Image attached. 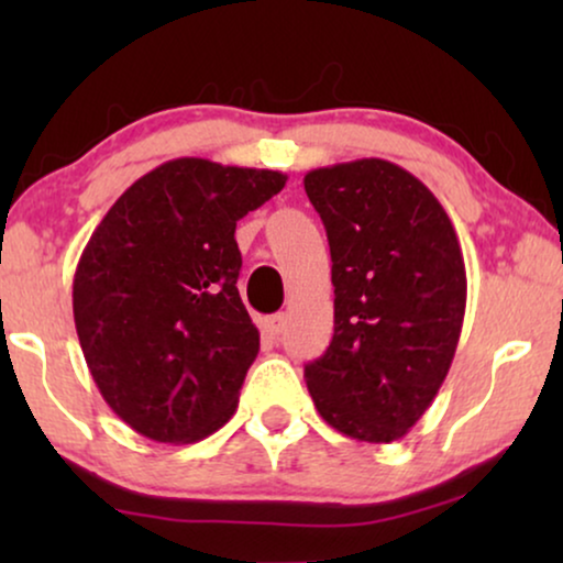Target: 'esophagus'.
Wrapping results in <instances>:
<instances>
[{"mask_svg":"<svg viewBox=\"0 0 563 563\" xmlns=\"http://www.w3.org/2000/svg\"><path fill=\"white\" fill-rule=\"evenodd\" d=\"M284 325H287V314L284 312H276V314H268V318H264V330L268 335H282Z\"/></svg>","mask_w":563,"mask_h":563,"instance_id":"esophagus-1","label":"esophagus"}]
</instances>
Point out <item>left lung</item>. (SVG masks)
I'll list each match as a JSON object with an SVG mask.
<instances>
[{
	"instance_id": "1",
	"label": "left lung",
	"mask_w": 563,
	"mask_h": 563,
	"mask_svg": "<svg viewBox=\"0 0 563 563\" xmlns=\"http://www.w3.org/2000/svg\"><path fill=\"white\" fill-rule=\"evenodd\" d=\"M305 191L328 233L333 341L305 366L328 426L391 443L449 374L466 310V268L449 214L426 184L384 158L314 168Z\"/></svg>"
}]
</instances>
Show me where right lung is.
I'll return each instance as SVG.
<instances>
[{"label":"right lung","instance_id":"right-lung-1","mask_svg":"<svg viewBox=\"0 0 563 563\" xmlns=\"http://www.w3.org/2000/svg\"><path fill=\"white\" fill-rule=\"evenodd\" d=\"M282 172L174 158L110 207L74 274V322L104 402L135 433L195 443L233 418L258 353L235 222Z\"/></svg>","mask_w":563,"mask_h":563}]
</instances>
